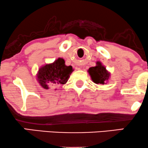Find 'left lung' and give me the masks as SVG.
Returning a JSON list of instances; mask_svg holds the SVG:
<instances>
[{
  "instance_id": "obj_1",
  "label": "left lung",
  "mask_w": 148,
  "mask_h": 148,
  "mask_svg": "<svg viewBox=\"0 0 148 148\" xmlns=\"http://www.w3.org/2000/svg\"><path fill=\"white\" fill-rule=\"evenodd\" d=\"M88 72L92 81L96 84H106L111 78V73L100 61H97L96 66L90 67Z\"/></svg>"
}]
</instances>
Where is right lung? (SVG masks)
<instances>
[{"instance_id": "1", "label": "right lung", "mask_w": 148, "mask_h": 148, "mask_svg": "<svg viewBox=\"0 0 148 148\" xmlns=\"http://www.w3.org/2000/svg\"><path fill=\"white\" fill-rule=\"evenodd\" d=\"M73 71L72 66H67L64 59L58 58L53 62L40 67L36 74L37 81L42 88L48 90L49 86L65 84Z\"/></svg>"}]
</instances>
